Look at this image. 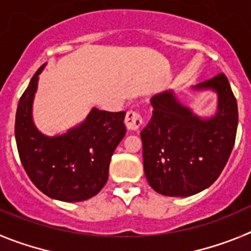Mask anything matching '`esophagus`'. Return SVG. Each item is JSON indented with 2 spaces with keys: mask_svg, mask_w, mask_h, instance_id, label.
<instances>
[{
  "mask_svg": "<svg viewBox=\"0 0 251 251\" xmlns=\"http://www.w3.org/2000/svg\"><path fill=\"white\" fill-rule=\"evenodd\" d=\"M125 125L131 131L139 130L140 126L142 125V117L140 112L134 111V110H130V111L126 112Z\"/></svg>",
  "mask_w": 251,
  "mask_h": 251,
  "instance_id": "1",
  "label": "esophagus"
}]
</instances>
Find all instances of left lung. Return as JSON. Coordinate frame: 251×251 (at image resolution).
<instances>
[{
    "mask_svg": "<svg viewBox=\"0 0 251 251\" xmlns=\"http://www.w3.org/2000/svg\"><path fill=\"white\" fill-rule=\"evenodd\" d=\"M195 89L218 92V114L202 120L182 106L173 91L151 99L152 117L141 131L144 170L149 185L166 196H191L214 184L229 160L238 128V105L221 72Z\"/></svg>",
    "mask_w": 251,
    "mask_h": 251,
    "instance_id": "obj_1",
    "label": "left lung"
}]
</instances>
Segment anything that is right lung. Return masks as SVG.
I'll list each match as a JSON object with an SVG mask.
<instances>
[{
    "mask_svg": "<svg viewBox=\"0 0 251 251\" xmlns=\"http://www.w3.org/2000/svg\"><path fill=\"white\" fill-rule=\"evenodd\" d=\"M31 78L17 106L15 135L20 159L31 181L50 198L83 201L105 186L115 149L125 136V111L92 109L86 120L61 136L49 137L32 121L38 75Z\"/></svg>",
    "mask_w": 251,
    "mask_h": 251,
    "instance_id": "right-lung-1",
    "label": "right lung"
}]
</instances>
